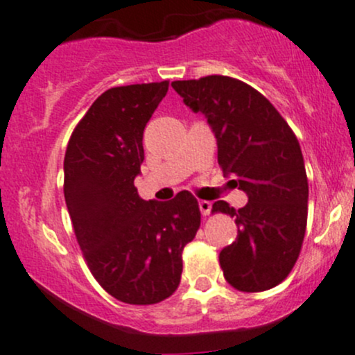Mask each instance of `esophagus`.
<instances>
[{"mask_svg":"<svg viewBox=\"0 0 355 355\" xmlns=\"http://www.w3.org/2000/svg\"><path fill=\"white\" fill-rule=\"evenodd\" d=\"M199 209H200V214H202V216L211 214L212 202H211V200H199Z\"/></svg>","mask_w":355,"mask_h":355,"instance_id":"34e87169","label":"esophagus"}]
</instances>
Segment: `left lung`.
Returning a JSON list of instances; mask_svg holds the SVG:
<instances>
[{
	"label": "left lung",
	"instance_id": "obj_1",
	"mask_svg": "<svg viewBox=\"0 0 355 355\" xmlns=\"http://www.w3.org/2000/svg\"><path fill=\"white\" fill-rule=\"evenodd\" d=\"M171 87L207 119L223 173L248 197L238 211L225 200L212 206L238 226L236 240L219 253L226 281L245 293L277 286L300 257L308 219V178L296 136L266 96L243 81L214 74Z\"/></svg>",
	"mask_w": 355,
	"mask_h": 355
}]
</instances>
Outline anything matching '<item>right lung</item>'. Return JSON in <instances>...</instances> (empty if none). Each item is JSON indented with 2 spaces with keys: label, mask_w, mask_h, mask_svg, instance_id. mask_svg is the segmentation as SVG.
<instances>
[{
  "label": "right lung",
  "mask_w": 355,
  "mask_h": 355,
  "mask_svg": "<svg viewBox=\"0 0 355 355\" xmlns=\"http://www.w3.org/2000/svg\"><path fill=\"white\" fill-rule=\"evenodd\" d=\"M168 81L115 87L93 102L64 156V199L93 277L115 300L155 304L180 284L182 252L200 226L196 197L141 199L143 134Z\"/></svg>",
  "instance_id": "obj_1"
}]
</instances>
